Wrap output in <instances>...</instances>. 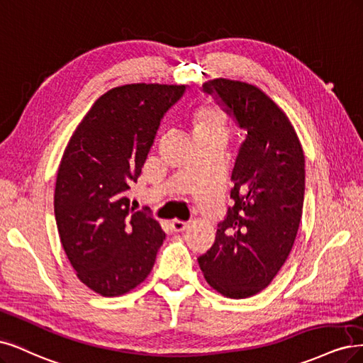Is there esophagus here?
I'll list each match as a JSON object with an SVG mask.
<instances>
[{
	"instance_id": "1",
	"label": "esophagus",
	"mask_w": 363,
	"mask_h": 363,
	"mask_svg": "<svg viewBox=\"0 0 363 363\" xmlns=\"http://www.w3.org/2000/svg\"><path fill=\"white\" fill-rule=\"evenodd\" d=\"M189 226H190L189 221H181V220H173L172 221V228H173L174 232H182Z\"/></svg>"
}]
</instances>
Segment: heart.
Masks as SVG:
<instances>
[{
  "label": "heart",
  "mask_w": 363,
  "mask_h": 363,
  "mask_svg": "<svg viewBox=\"0 0 363 363\" xmlns=\"http://www.w3.org/2000/svg\"><path fill=\"white\" fill-rule=\"evenodd\" d=\"M196 131H221L223 133L225 122L221 116L214 108H201L194 114Z\"/></svg>",
  "instance_id": "1"
}]
</instances>
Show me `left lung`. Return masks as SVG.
I'll return each instance as SVG.
<instances>
[{
	"label": "left lung",
	"mask_w": 363,
	"mask_h": 363,
	"mask_svg": "<svg viewBox=\"0 0 363 363\" xmlns=\"http://www.w3.org/2000/svg\"><path fill=\"white\" fill-rule=\"evenodd\" d=\"M203 91L216 95L247 134L230 177L235 203L211 249L197 261L221 296L247 298L272 284L294 245L305 199V155L286 114L259 87L216 78Z\"/></svg>",
	"instance_id": "obj_1"
}]
</instances>
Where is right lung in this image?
Segmentation results:
<instances>
[{
    "label": "right lung",
    "mask_w": 363,
    "mask_h": 363,
    "mask_svg": "<svg viewBox=\"0 0 363 363\" xmlns=\"http://www.w3.org/2000/svg\"><path fill=\"white\" fill-rule=\"evenodd\" d=\"M184 91L177 84L114 87L91 105L65 149L54 193L58 235L78 279L104 297L142 284L166 238L154 217L134 211L126 191Z\"/></svg>",
    "instance_id": "1"
}]
</instances>
